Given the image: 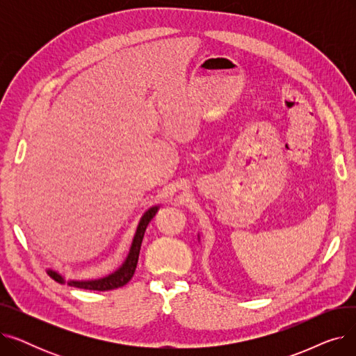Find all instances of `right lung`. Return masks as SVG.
Returning <instances> with one entry per match:
<instances>
[{
    "label": "right lung",
    "instance_id": "obj_1",
    "mask_svg": "<svg viewBox=\"0 0 356 356\" xmlns=\"http://www.w3.org/2000/svg\"><path fill=\"white\" fill-rule=\"evenodd\" d=\"M157 209H159L157 207L152 208L143 216L140 225H138V229H137V234H136L134 241H133V247H131V250H129L128 258L118 271H115L114 274H111L105 278L95 280V282H70L69 286H74V287L85 289V290H98V291L114 290V289L125 286L129 282V280L133 278V275L136 273L137 263H138V254H140V248H141V242H143V238H144L145 228L149 223V220L154 218ZM47 274L54 280V282L65 283V280L58 273L49 270Z\"/></svg>",
    "mask_w": 356,
    "mask_h": 356
}]
</instances>
